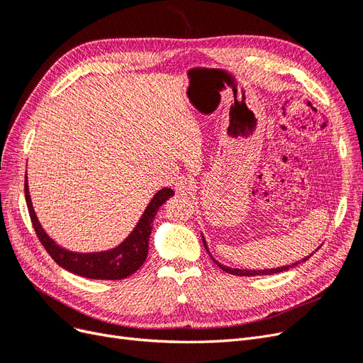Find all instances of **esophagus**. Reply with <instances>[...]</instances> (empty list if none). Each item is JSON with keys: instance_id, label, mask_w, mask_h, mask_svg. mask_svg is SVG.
Returning a JSON list of instances; mask_svg holds the SVG:
<instances>
[{"instance_id": "1", "label": "esophagus", "mask_w": 363, "mask_h": 363, "mask_svg": "<svg viewBox=\"0 0 363 363\" xmlns=\"http://www.w3.org/2000/svg\"><path fill=\"white\" fill-rule=\"evenodd\" d=\"M175 191H177L182 195L192 194L194 183L189 179H186V177H179L177 183H175Z\"/></svg>"}]
</instances>
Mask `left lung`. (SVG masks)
Segmentation results:
<instances>
[{
	"mask_svg": "<svg viewBox=\"0 0 363 363\" xmlns=\"http://www.w3.org/2000/svg\"><path fill=\"white\" fill-rule=\"evenodd\" d=\"M203 238V245H204V248H206V251L208 252V256L212 257V260L216 263V265L221 268L223 271H225V272H228V274H233V276H247V277H251V276H272V274H277V272H283V271H288V269H291V268H295L296 265H298V263H301V262H306L307 259H309L312 255H309V256H306V257H303L301 260H296V262H294V263H291V265H284V267H277V268H268V269H242V268H230V267H225V265H223V263H219L218 260H215V257L211 255V251H208V247H207V242H206V238L204 236H201ZM320 248V247H318ZM316 248V250H318ZM315 250V251H316Z\"/></svg>",
	"mask_w": 363,
	"mask_h": 363,
	"instance_id": "left-lung-1",
	"label": "left lung"
}]
</instances>
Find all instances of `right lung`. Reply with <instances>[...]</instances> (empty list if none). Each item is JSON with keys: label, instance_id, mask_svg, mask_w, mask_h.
Instances as JSON below:
<instances>
[{"label": "right lung", "instance_id": "right-lung-1", "mask_svg": "<svg viewBox=\"0 0 363 363\" xmlns=\"http://www.w3.org/2000/svg\"><path fill=\"white\" fill-rule=\"evenodd\" d=\"M174 191L171 188L160 189L152 196L150 204L142 213L136 227L131 230V233L115 248L106 251H94V252H77L69 251L60 247L56 240L51 239L45 230L42 228L39 219L33 208L28 182L26 175V201L28 207V213L31 218L33 228L40 240V244L48 251V255L54 262L67 271L77 274L86 279L94 280H121L136 272L148 256V240L152 228V219L157 215L159 207L167 203Z\"/></svg>", "mask_w": 363, "mask_h": 363}]
</instances>
